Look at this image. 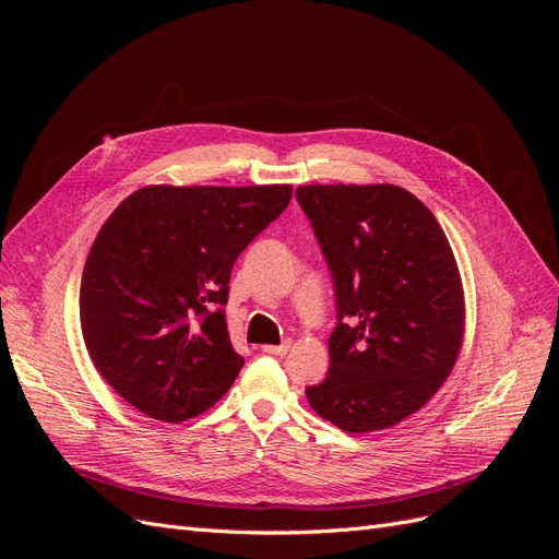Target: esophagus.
<instances>
[{"mask_svg": "<svg viewBox=\"0 0 559 559\" xmlns=\"http://www.w3.org/2000/svg\"><path fill=\"white\" fill-rule=\"evenodd\" d=\"M262 350H264V354H270V356H285L289 350V340H285L281 344H264Z\"/></svg>", "mask_w": 559, "mask_h": 559, "instance_id": "1", "label": "esophagus"}]
</instances>
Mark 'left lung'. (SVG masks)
Instances as JSON below:
<instances>
[{
	"label": "left lung",
	"mask_w": 559,
	"mask_h": 559,
	"mask_svg": "<svg viewBox=\"0 0 559 559\" xmlns=\"http://www.w3.org/2000/svg\"><path fill=\"white\" fill-rule=\"evenodd\" d=\"M335 287L331 365L306 388L314 413L346 432L392 428L449 378L464 295L447 235L399 186H301Z\"/></svg>",
	"instance_id": "left-lung-1"
}]
</instances>
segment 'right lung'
Instances as JSON below:
<instances>
[{"label": "right lung", "instance_id": "add662e5", "mask_svg": "<svg viewBox=\"0 0 559 559\" xmlns=\"http://www.w3.org/2000/svg\"><path fill=\"white\" fill-rule=\"evenodd\" d=\"M292 199V186H150L127 197L87 253L79 314L106 383L152 419L217 403L245 360L224 306L230 270Z\"/></svg>", "mask_w": 559, "mask_h": 559}]
</instances>
